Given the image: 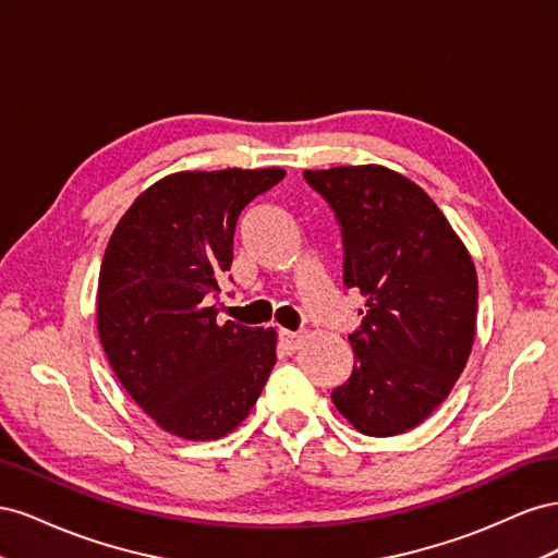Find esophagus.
<instances>
[{
	"instance_id": "34e87169",
	"label": "esophagus",
	"mask_w": 558,
	"mask_h": 558,
	"mask_svg": "<svg viewBox=\"0 0 558 558\" xmlns=\"http://www.w3.org/2000/svg\"><path fill=\"white\" fill-rule=\"evenodd\" d=\"M279 342L286 351H295L302 344V335L300 332H291V330H279Z\"/></svg>"
}]
</instances>
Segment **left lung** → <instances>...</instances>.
<instances>
[{"mask_svg": "<svg viewBox=\"0 0 558 558\" xmlns=\"http://www.w3.org/2000/svg\"><path fill=\"white\" fill-rule=\"evenodd\" d=\"M337 214L344 283L365 298L332 402L363 435L416 428L451 393L477 330V269L430 195L384 165L305 170ZM363 314V312H361Z\"/></svg>", "mask_w": 558, "mask_h": 558, "instance_id": "left-lung-1", "label": "left lung"}]
</instances>
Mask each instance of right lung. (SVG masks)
Here are the masks:
<instances>
[{
    "mask_svg": "<svg viewBox=\"0 0 558 558\" xmlns=\"http://www.w3.org/2000/svg\"><path fill=\"white\" fill-rule=\"evenodd\" d=\"M263 170L167 174L132 202L105 251L97 335L118 381L156 426L221 440L251 414L277 361V330L218 324V277L248 202L283 179Z\"/></svg>",
    "mask_w": 558,
    "mask_h": 558,
    "instance_id": "right-lung-1",
    "label": "right lung"
}]
</instances>
